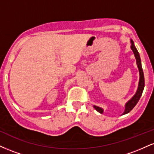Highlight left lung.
<instances>
[{
	"label": "left lung",
	"mask_w": 154,
	"mask_h": 154,
	"mask_svg": "<svg viewBox=\"0 0 154 154\" xmlns=\"http://www.w3.org/2000/svg\"><path fill=\"white\" fill-rule=\"evenodd\" d=\"M131 43H132L131 48H132V50L133 51L134 54H135L136 61H137V67H138V69H139L140 80H139V85H138V88H137V92H136L135 95H134L131 99L129 100L128 103H126V106H125V112L123 113V114H128V113L130 112V111L135 106V105L137 103V102H138L140 98V96L142 95L143 91L144 86H145L144 75H143V72L142 66H141V61H140V58L139 53H138V51H137V49H136V48L135 46V45H134V43L132 40H131ZM94 108L95 109V110L98 111V112L100 113V114H102V113H103V109H100V108L98 107V106H94Z\"/></svg>",
	"instance_id": "8db88e82"
}]
</instances>
